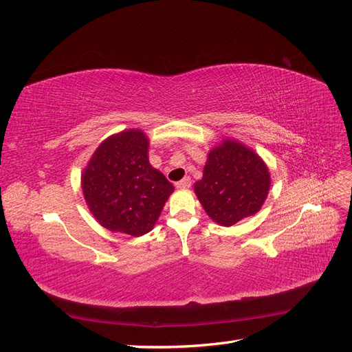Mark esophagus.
Returning <instances> with one entry per match:
<instances>
[{"instance_id": "obj_1", "label": "esophagus", "mask_w": 352, "mask_h": 352, "mask_svg": "<svg viewBox=\"0 0 352 352\" xmlns=\"http://www.w3.org/2000/svg\"><path fill=\"white\" fill-rule=\"evenodd\" d=\"M190 184H192V180H190L189 176H186V177H184L182 180H179V182H176V188H179V189H186V188L190 186Z\"/></svg>"}]
</instances>
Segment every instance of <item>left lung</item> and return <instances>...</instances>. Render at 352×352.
Instances as JSON below:
<instances>
[{
	"mask_svg": "<svg viewBox=\"0 0 352 352\" xmlns=\"http://www.w3.org/2000/svg\"><path fill=\"white\" fill-rule=\"evenodd\" d=\"M270 184L264 160L250 146L225 138L211 148L194 190L212 221L232 226L257 214L269 195Z\"/></svg>",
	"mask_w": 352,
	"mask_h": 352,
	"instance_id": "left-lung-1",
	"label": "left lung"
}]
</instances>
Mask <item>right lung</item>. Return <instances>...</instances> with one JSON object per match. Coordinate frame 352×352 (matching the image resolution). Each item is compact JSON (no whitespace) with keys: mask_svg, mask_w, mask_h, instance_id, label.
Instances as JSON below:
<instances>
[{"mask_svg":"<svg viewBox=\"0 0 352 352\" xmlns=\"http://www.w3.org/2000/svg\"><path fill=\"white\" fill-rule=\"evenodd\" d=\"M150 140L127 129L104 140L85 166V202L100 225L142 236L151 232L175 186L148 160Z\"/></svg>","mask_w":352,"mask_h":352,"instance_id":"right-lung-1","label":"right lung"}]
</instances>
